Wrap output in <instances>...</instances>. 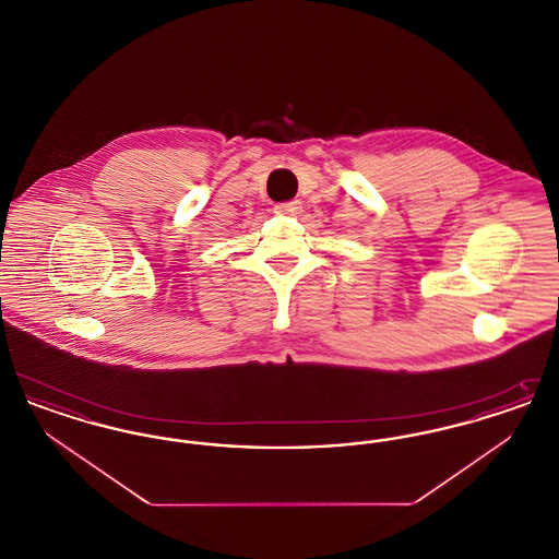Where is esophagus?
<instances>
[{
	"instance_id": "esophagus-1",
	"label": "esophagus",
	"mask_w": 559,
	"mask_h": 559,
	"mask_svg": "<svg viewBox=\"0 0 559 559\" xmlns=\"http://www.w3.org/2000/svg\"><path fill=\"white\" fill-rule=\"evenodd\" d=\"M301 210H304L301 201H287V203H278L274 207V213H278V215H299Z\"/></svg>"
}]
</instances>
